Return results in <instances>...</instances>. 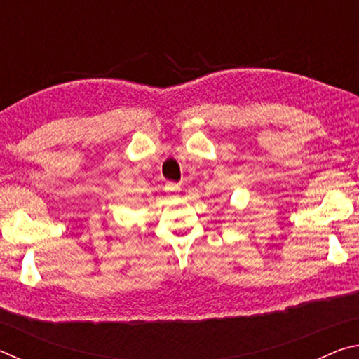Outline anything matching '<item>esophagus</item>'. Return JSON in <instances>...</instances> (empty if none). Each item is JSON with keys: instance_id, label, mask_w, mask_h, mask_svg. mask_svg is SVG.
<instances>
[{"instance_id": "esophagus-1", "label": "esophagus", "mask_w": 359, "mask_h": 359, "mask_svg": "<svg viewBox=\"0 0 359 359\" xmlns=\"http://www.w3.org/2000/svg\"><path fill=\"white\" fill-rule=\"evenodd\" d=\"M165 190L168 193H177V191H180V185L175 184V182H168L166 187H165Z\"/></svg>"}]
</instances>
